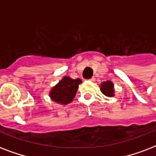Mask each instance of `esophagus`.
<instances>
[{
    "label": "esophagus",
    "instance_id": "34e87169",
    "mask_svg": "<svg viewBox=\"0 0 156 156\" xmlns=\"http://www.w3.org/2000/svg\"><path fill=\"white\" fill-rule=\"evenodd\" d=\"M90 82H95V78H90Z\"/></svg>",
    "mask_w": 156,
    "mask_h": 156
}]
</instances>
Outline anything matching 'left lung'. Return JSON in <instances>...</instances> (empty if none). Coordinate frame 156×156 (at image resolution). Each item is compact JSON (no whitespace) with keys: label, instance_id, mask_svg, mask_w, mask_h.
<instances>
[{"label":"left lung","instance_id":"obj_1","mask_svg":"<svg viewBox=\"0 0 156 156\" xmlns=\"http://www.w3.org/2000/svg\"><path fill=\"white\" fill-rule=\"evenodd\" d=\"M100 90L107 97H113L115 94L114 90V84L112 81H106L103 82L100 86Z\"/></svg>","mask_w":156,"mask_h":156}]
</instances>
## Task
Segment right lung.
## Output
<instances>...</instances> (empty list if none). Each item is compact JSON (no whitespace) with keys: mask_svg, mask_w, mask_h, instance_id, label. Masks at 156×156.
Listing matches in <instances>:
<instances>
[{"mask_svg":"<svg viewBox=\"0 0 156 156\" xmlns=\"http://www.w3.org/2000/svg\"><path fill=\"white\" fill-rule=\"evenodd\" d=\"M82 83L80 78L73 79L69 76H64L57 84L49 91V97L56 104L66 105L70 104L75 97L78 86Z\"/></svg>","mask_w":156,"mask_h":156,"instance_id":"add662e5","label":"right lung"}]
</instances>
